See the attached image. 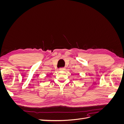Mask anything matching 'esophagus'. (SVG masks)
<instances>
[{
  "label": "esophagus",
  "instance_id": "obj_1",
  "mask_svg": "<svg viewBox=\"0 0 124 124\" xmlns=\"http://www.w3.org/2000/svg\"><path fill=\"white\" fill-rule=\"evenodd\" d=\"M59 70L61 71H65L66 70V69L65 68H61L59 69Z\"/></svg>",
  "mask_w": 124,
  "mask_h": 124
}]
</instances>
